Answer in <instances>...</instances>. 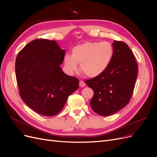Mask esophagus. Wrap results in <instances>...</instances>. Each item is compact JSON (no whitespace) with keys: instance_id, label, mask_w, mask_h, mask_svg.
I'll return each instance as SVG.
<instances>
[{"instance_id":"esophagus-1","label":"esophagus","mask_w":157,"mask_h":157,"mask_svg":"<svg viewBox=\"0 0 157 157\" xmlns=\"http://www.w3.org/2000/svg\"><path fill=\"white\" fill-rule=\"evenodd\" d=\"M85 85H86V84H85V82L84 81H82V80H80L79 82V86L80 87H84Z\"/></svg>"}]
</instances>
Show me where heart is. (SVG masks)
Returning a JSON list of instances; mask_svg holds the SVG:
<instances>
[{
    "instance_id": "heart-1",
    "label": "heart",
    "mask_w": 157,
    "mask_h": 157,
    "mask_svg": "<svg viewBox=\"0 0 157 157\" xmlns=\"http://www.w3.org/2000/svg\"><path fill=\"white\" fill-rule=\"evenodd\" d=\"M113 55V47L109 42H86L75 46L72 50V56L66 55L64 63L69 73H77L79 63L84 75L94 78L105 72Z\"/></svg>"
}]
</instances>
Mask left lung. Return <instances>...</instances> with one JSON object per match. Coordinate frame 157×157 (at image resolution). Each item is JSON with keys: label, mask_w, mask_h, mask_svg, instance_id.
Listing matches in <instances>:
<instances>
[{"label": "left lung", "mask_w": 157, "mask_h": 157, "mask_svg": "<svg viewBox=\"0 0 157 157\" xmlns=\"http://www.w3.org/2000/svg\"><path fill=\"white\" fill-rule=\"evenodd\" d=\"M114 55L106 71L85 81L94 91L90 105L99 115H113L129 103L138 72L135 56L125 42L114 40Z\"/></svg>", "instance_id": "1"}]
</instances>
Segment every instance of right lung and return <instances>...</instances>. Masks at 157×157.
Here are the masks:
<instances>
[{
	"mask_svg": "<svg viewBox=\"0 0 157 157\" xmlns=\"http://www.w3.org/2000/svg\"><path fill=\"white\" fill-rule=\"evenodd\" d=\"M65 51L55 40L35 39L19 52L16 76L22 100L33 111L51 117L59 113L79 80L63 73Z\"/></svg>",
	"mask_w": 157,
	"mask_h": 157,
	"instance_id": "1",
	"label": "right lung"
}]
</instances>
